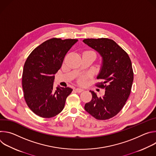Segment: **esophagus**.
<instances>
[{"label": "esophagus", "instance_id": "obj_1", "mask_svg": "<svg viewBox=\"0 0 156 156\" xmlns=\"http://www.w3.org/2000/svg\"><path fill=\"white\" fill-rule=\"evenodd\" d=\"M76 91L77 92V93H81V92H82V91H84V90L83 89H82V88H80V87H77V88H76Z\"/></svg>", "mask_w": 156, "mask_h": 156}]
</instances>
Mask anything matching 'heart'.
I'll list each match as a JSON object with an SVG mask.
<instances>
[{
    "mask_svg": "<svg viewBox=\"0 0 156 156\" xmlns=\"http://www.w3.org/2000/svg\"><path fill=\"white\" fill-rule=\"evenodd\" d=\"M79 82H80V83H81V84L84 83V82H85L84 78V77H81V78H80V80H79Z\"/></svg>",
    "mask_w": 156,
    "mask_h": 156,
    "instance_id": "b5f03b06",
    "label": "heart"
}]
</instances>
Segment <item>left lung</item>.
<instances>
[{"label":"left lung","mask_w":156,"mask_h":156,"mask_svg":"<svg viewBox=\"0 0 156 156\" xmlns=\"http://www.w3.org/2000/svg\"><path fill=\"white\" fill-rule=\"evenodd\" d=\"M83 41L102 57L97 79L102 81L96 86L105 90L99 98L90 91L92 99L84 105V109L98 120H107L120 112L129 96L133 81L131 62L127 53L112 39H85Z\"/></svg>","instance_id":"left-lung-1"}]
</instances>
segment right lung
Listing matches in <instances>:
<instances>
[{
    "mask_svg": "<svg viewBox=\"0 0 156 156\" xmlns=\"http://www.w3.org/2000/svg\"><path fill=\"white\" fill-rule=\"evenodd\" d=\"M78 39L52 38L34 49L27 58L22 75L24 98L37 115L51 118L61 112L73 90L58 86L54 90L55 74L61 68L66 54Z\"/></svg>",
    "mask_w": 156,
    "mask_h": 156,
    "instance_id": "obj_1",
    "label": "right lung"
}]
</instances>
